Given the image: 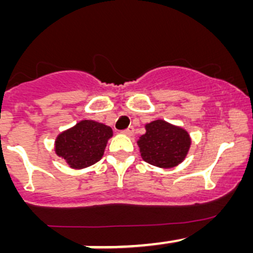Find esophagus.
I'll use <instances>...</instances> for the list:
<instances>
[{"mask_svg":"<svg viewBox=\"0 0 253 253\" xmlns=\"http://www.w3.org/2000/svg\"><path fill=\"white\" fill-rule=\"evenodd\" d=\"M133 132H134L133 127H128V128H127V129L122 131V133L126 134V136H132V134H133Z\"/></svg>","mask_w":253,"mask_h":253,"instance_id":"obj_1","label":"esophagus"}]
</instances>
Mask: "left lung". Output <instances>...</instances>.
<instances>
[{"label": "left lung", "mask_w": 253, "mask_h": 253, "mask_svg": "<svg viewBox=\"0 0 253 253\" xmlns=\"http://www.w3.org/2000/svg\"><path fill=\"white\" fill-rule=\"evenodd\" d=\"M137 144L145 163L170 169L185 160L191 147V137L182 127L155 120L145 125V133L139 137Z\"/></svg>", "instance_id": "obj_1"}]
</instances>
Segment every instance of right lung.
Returning <instances> with one entry per match:
<instances>
[{"label": "right lung", "instance_id": "right-lung-1", "mask_svg": "<svg viewBox=\"0 0 253 253\" xmlns=\"http://www.w3.org/2000/svg\"><path fill=\"white\" fill-rule=\"evenodd\" d=\"M111 137V127L93 120H82L56 137L55 153L72 169H84L103 158Z\"/></svg>", "mask_w": 253, "mask_h": 253}]
</instances>
